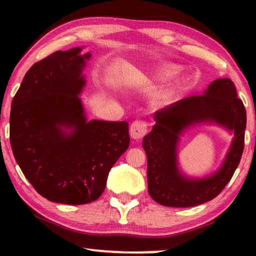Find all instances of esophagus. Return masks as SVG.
Masks as SVG:
<instances>
[{
	"mask_svg": "<svg viewBox=\"0 0 256 256\" xmlns=\"http://www.w3.org/2000/svg\"><path fill=\"white\" fill-rule=\"evenodd\" d=\"M146 132H148V123L144 120H134L130 128V136L134 140H138V138H144Z\"/></svg>",
	"mask_w": 256,
	"mask_h": 256,
	"instance_id": "esophagus-1",
	"label": "esophagus"
}]
</instances>
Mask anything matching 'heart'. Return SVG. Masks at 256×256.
<instances>
[{
  "label": "heart",
  "mask_w": 256,
  "mask_h": 256,
  "mask_svg": "<svg viewBox=\"0 0 256 256\" xmlns=\"http://www.w3.org/2000/svg\"><path fill=\"white\" fill-rule=\"evenodd\" d=\"M159 76H164V73H162V74H160ZM176 86H177V84H172V86H170V88L164 90V92L162 94H159V96H158V99H162V98H164V97H167L168 94H170L172 92V90H174V89L176 88Z\"/></svg>",
  "instance_id": "obj_1"
}]
</instances>
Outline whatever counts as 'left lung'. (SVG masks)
Listing matches in <instances>:
<instances>
[{"instance_id": "obj_1", "label": "left lung", "mask_w": 256, "mask_h": 256, "mask_svg": "<svg viewBox=\"0 0 256 256\" xmlns=\"http://www.w3.org/2000/svg\"><path fill=\"white\" fill-rule=\"evenodd\" d=\"M154 118L156 124L142 142L150 196L172 208H190L214 198L232 180L244 150L246 110L234 82L216 79L203 94L172 104L156 112ZM201 122L222 124L234 132V140L218 172L204 179H190L176 164V144L186 128Z\"/></svg>"}]
</instances>
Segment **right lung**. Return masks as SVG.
<instances>
[{
  "mask_svg": "<svg viewBox=\"0 0 256 256\" xmlns=\"http://www.w3.org/2000/svg\"><path fill=\"white\" fill-rule=\"evenodd\" d=\"M58 50L34 63L14 97L10 144L34 188L63 204L96 201L130 146L128 122L86 120L79 94L90 53Z\"/></svg>",
  "mask_w": 256,
  "mask_h": 256,
  "instance_id": "1",
  "label": "right lung"
}]
</instances>
